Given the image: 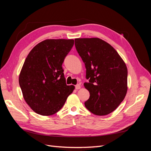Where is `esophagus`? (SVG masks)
Segmentation results:
<instances>
[{
	"label": "esophagus",
	"mask_w": 151,
	"mask_h": 151,
	"mask_svg": "<svg viewBox=\"0 0 151 151\" xmlns=\"http://www.w3.org/2000/svg\"><path fill=\"white\" fill-rule=\"evenodd\" d=\"M75 88H76V89H79L81 88V86H80V84H77L75 86Z\"/></svg>",
	"instance_id": "esophagus-1"
}]
</instances>
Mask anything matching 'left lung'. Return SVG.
Returning <instances> with one entry per match:
<instances>
[{
	"label": "left lung",
	"instance_id": "left-lung-1",
	"mask_svg": "<svg viewBox=\"0 0 151 151\" xmlns=\"http://www.w3.org/2000/svg\"><path fill=\"white\" fill-rule=\"evenodd\" d=\"M75 46L86 68L84 87L90 93L86 108L96 115L113 112L127 91V68L109 43L98 38H76Z\"/></svg>",
	"mask_w": 151,
	"mask_h": 151
}]
</instances>
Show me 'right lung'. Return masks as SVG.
Returning <instances> with one entry per match:
<instances>
[{"instance_id": "1", "label": "right lung", "mask_w": 151, "mask_h": 151, "mask_svg": "<svg viewBox=\"0 0 151 151\" xmlns=\"http://www.w3.org/2000/svg\"><path fill=\"white\" fill-rule=\"evenodd\" d=\"M74 40H46L31 50L21 69L19 83L24 99L41 115H52L74 89L67 86L62 67Z\"/></svg>"}]
</instances>
